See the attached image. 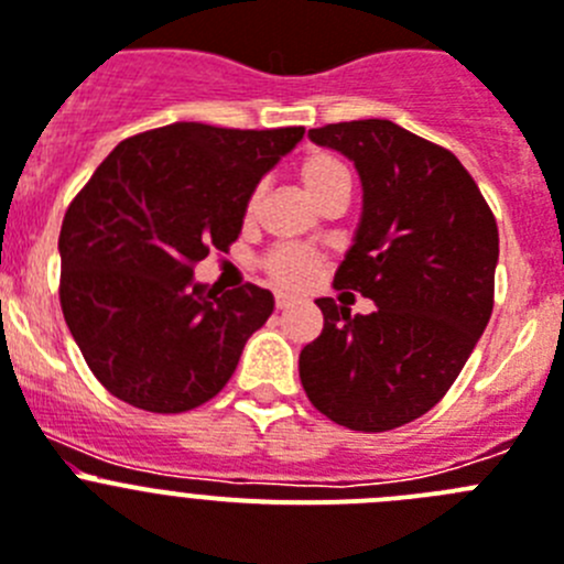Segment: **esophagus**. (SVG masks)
Listing matches in <instances>:
<instances>
[{"mask_svg": "<svg viewBox=\"0 0 564 564\" xmlns=\"http://www.w3.org/2000/svg\"><path fill=\"white\" fill-rule=\"evenodd\" d=\"M289 306H294V297H289V294H275V308H289Z\"/></svg>", "mask_w": 564, "mask_h": 564, "instance_id": "1", "label": "esophagus"}]
</instances>
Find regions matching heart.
Listing matches in <instances>:
<instances>
[{"mask_svg": "<svg viewBox=\"0 0 564 564\" xmlns=\"http://www.w3.org/2000/svg\"><path fill=\"white\" fill-rule=\"evenodd\" d=\"M297 176H301V185L306 187V194L317 205H326L332 196L351 191V176H348L343 162L332 154H323V151L303 156L301 165H297ZM258 210H261V187H252V194L247 196L245 205V219L252 221ZM261 267L270 275V281L278 283L281 289H303L323 270V256L306 250V247L283 245L267 252Z\"/></svg>", "mask_w": 564, "mask_h": 564, "instance_id": "b5f03b06", "label": "heart"}]
</instances>
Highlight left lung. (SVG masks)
<instances>
[{
    "mask_svg": "<svg viewBox=\"0 0 564 564\" xmlns=\"http://www.w3.org/2000/svg\"><path fill=\"white\" fill-rule=\"evenodd\" d=\"M362 180V219L334 286L370 297L351 314L314 301L323 332L301 351L308 402L359 433L419 419L453 388L495 306V213L453 151L390 120L308 129Z\"/></svg>",
    "mask_w": 564,
    "mask_h": 564,
    "instance_id": "1",
    "label": "left lung"
}]
</instances>
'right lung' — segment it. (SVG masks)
<instances>
[{
	"label": "right lung",
	"instance_id": "obj_1",
	"mask_svg": "<svg viewBox=\"0 0 564 564\" xmlns=\"http://www.w3.org/2000/svg\"><path fill=\"white\" fill-rule=\"evenodd\" d=\"M303 126L171 123L111 151L69 202L58 236L61 312L98 382L149 413H185L230 382L245 343L275 308L245 283H194L227 252L261 176Z\"/></svg>",
	"mask_w": 564,
	"mask_h": 564
}]
</instances>
